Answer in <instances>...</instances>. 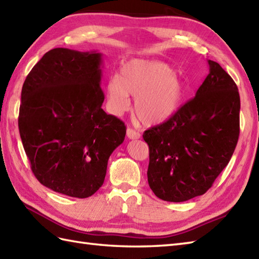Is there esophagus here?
<instances>
[{"mask_svg":"<svg viewBox=\"0 0 259 259\" xmlns=\"http://www.w3.org/2000/svg\"><path fill=\"white\" fill-rule=\"evenodd\" d=\"M127 137L131 140H137V139H140L141 136L139 132H137L136 130L129 128V129H127Z\"/></svg>","mask_w":259,"mask_h":259,"instance_id":"esophagus-1","label":"esophagus"}]
</instances>
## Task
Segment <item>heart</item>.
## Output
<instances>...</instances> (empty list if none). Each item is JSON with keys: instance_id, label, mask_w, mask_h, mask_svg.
I'll use <instances>...</instances> for the list:
<instances>
[{"instance_id": "b5f03b06", "label": "heart", "mask_w": 259, "mask_h": 259, "mask_svg": "<svg viewBox=\"0 0 259 259\" xmlns=\"http://www.w3.org/2000/svg\"><path fill=\"white\" fill-rule=\"evenodd\" d=\"M108 109L116 116L127 111L130 96L136 97L134 110L143 123L165 122L181 106L185 88L181 77L160 61L135 58L124 63L120 77H109L106 86Z\"/></svg>"}]
</instances>
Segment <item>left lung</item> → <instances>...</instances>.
Masks as SVG:
<instances>
[{
	"label": "left lung",
	"instance_id": "1",
	"mask_svg": "<svg viewBox=\"0 0 259 259\" xmlns=\"http://www.w3.org/2000/svg\"><path fill=\"white\" fill-rule=\"evenodd\" d=\"M195 97L162 124L144 131L148 182L159 198L184 202L202 195L228 164L239 136L240 99L232 77L209 61Z\"/></svg>",
	"mask_w": 259,
	"mask_h": 259
}]
</instances>
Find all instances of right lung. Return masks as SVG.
Instances as JSON below:
<instances>
[{
  "label": "right lung",
  "mask_w": 259,
  "mask_h": 259,
  "mask_svg": "<svg viewBox=\"0 0 259 259\" xmlns=\"http://www.w3.org/2000/svg\"><path fill=\"white\" fill-rule=\"evenodd\" d=\"M102 54L54 48L23 83L19 129L34 176L46 188L85 198L104 184L125 125L102 109Z\"/></svg>",
  "instance_id": "add662e5"
}]
</instances>
